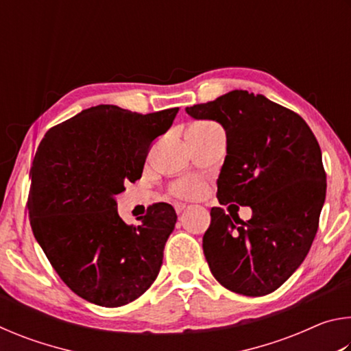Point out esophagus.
Returning <instances> with one entry per match:
<instances>
[{
	"label": "esophagus",
	"instance_id": "34e87169",
	"mask_svg": "<svg viewBox=\"0 0 351 351\" xmlns=\"http://www.w3.org/2000/svg\"><path fill=\"white\" fill-rule=\"evenodd\" d=\"M187 204L186 203H175V210L176 213H181L184 209H186Z\"/></svg>",
	"mask_w": 351,
	"mask_h": 351
}]
</instances>
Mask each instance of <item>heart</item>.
Returning <instances> with one entry per match:
<instances>
[{
  "label": "heart",
  "instance_id": "heart-1",
  "mask_svg": "<svg viewBox=\"0 0 351 351\" xmlns=\"http://www.w3.org/2000/svg\"><path fill=\"white\" fill-rule=\"evenodd\" d=\"M170 192L180 198H192L203 192V181L197 176H182L170 186Z\"/></svg>",
  "mask_w": 351,
  "mask_h": 351
}]
</instances>
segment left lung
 <instances>
[{
  "label": "left lung",
  "mask_w": 351,
  "mask_h": 351,
  "mask_svg": "<svg viewBox=\"0 0 351 351\" xmlns=\"http://www.w3.org/2000/svg\"><path fill=\"white\" fill-rule=\"evenodd\" d=\"M186 111L226 130L219 204L252 209L247 221L221 207L210 209L203 237L210 272L237 294H269L302 265L317 232L326 175L316 136L297 112L243 90Z\"/></svg>",
  "instance_id": "1"
}]
</instances>
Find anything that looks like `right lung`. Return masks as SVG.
Listing matches in <instances>:
<instances>
[{"instance_id": "obj_1", "label": "right lung", "mask_w": 351, "mask_h": 351, "mask_svg": "<svg viewBox=\"0 0 351 351\" xmlns=\"http://www.w3.org/2000/svg\"><path fill=\"white\" fill-rule=\"evenodd\" d=\"M178 111L91 106L40 142L27 197L32 232L68 288L91 304L127 305L156 280L176 212L154 203L138 226L127 224L114 197L142 176L148 148Z\"/></svg>"}]
</instances>
